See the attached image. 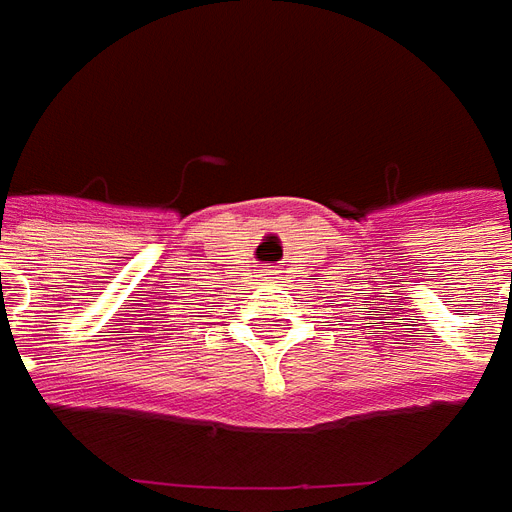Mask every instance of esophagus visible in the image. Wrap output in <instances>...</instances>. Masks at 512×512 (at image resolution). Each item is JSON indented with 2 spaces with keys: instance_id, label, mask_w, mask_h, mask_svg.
<instances>
[{
  "instance_id": "obj_1",
  "label": "esophagus",
  "mask_w": 512,
  "mask_h": 512,
  "mask_svg": "<svg viewBox=\"0 0 512 512\" xmlns=\"http://www.w3.org/2000/svg\"><path fill=\"white\" fill-rule=\"evenodd\" d=\"M278 273H281L278 267H270V270H264V275H267V281H275V278H278Z\"/></svg>"
}]
</instances>
